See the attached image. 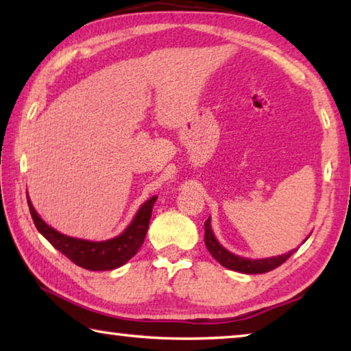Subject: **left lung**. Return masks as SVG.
Returning a JSON list of instances; mask_svg holds the SVG:
<instances>
[{"label":"left lung","instance_id":"8db88e82","mask_svg":"<svg viewBox=\"0 0 351 351\" xmlns=\"http://www.w3.org/2000/svg\"><path fill=\"white\" fill-rule=\"evenodd\" d=\"M204 243L209 252L212 254V257L215 258L219 265H223L224 268L232 269V271H239V272H245V274H263V272H269L272 269H276L285 263L291 255H293L297 249L294 251H289L288 254L278 255V257H271V258H261V260H251V258H243L235 255L232 252H229L228 249H224L219 243L217 241L215 235L212 232L210 228V217L206 219L204 223Z\"/></svg>","mask_w":351,"mask_h":351}]
</instances>
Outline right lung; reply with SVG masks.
Instances as JSON below:
<instances>
[{"label": "right lung", "instance_id": "1", "mask_svg": "<svg viewBox=\"0 0 351 351\" xmlns=\"http://www.w3.org/2000/svg\"><path fill=\"white\" fill-rule=\"evenodd\" d=\"M158 197H152L147 199L141 209L136 213L132 224L123 230L121 235L106 241H88L74 239V237L63 235L47 226L40 215L35 212L31 199L27 198L29 210L38 232L54 246L57 251L75 263L80 268L90 271H110L116 269L119 266L125 265L127 261L134 257L136 252L139 251L142 243L145 240V234L148 230V223H150L153 206L156 203Z\"/></svg>", "mask_w": 351, "mask_h": 351}]
</instances>
